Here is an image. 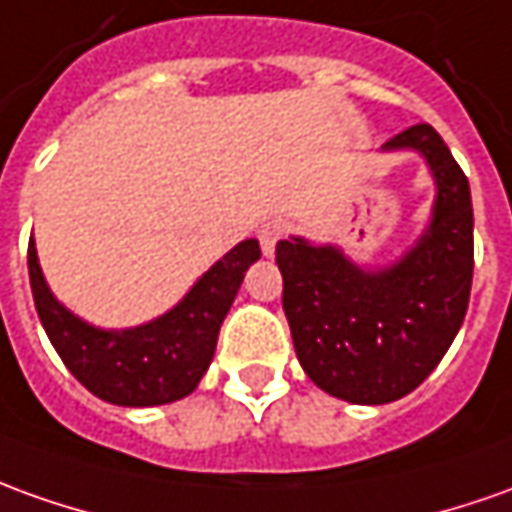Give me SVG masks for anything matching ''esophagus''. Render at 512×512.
<instances>
[{
    "label": "esophagus",
    "mask_w": 512,
    "mask_h": 512,
    "mask_svg": "<svg viewBox=\"0 0 512 512\" xmlns=\"http://www.w3.org/2000/svg\"><path fill=\"white\" fill-rule=\"evenodd\" d=\"M287 234H290V225H287L284 220L264 222L262 228H259V242H262L264 256H273V253H276V245Z\"/></svg>",
    "instance_id": "1"
}]
</instances>
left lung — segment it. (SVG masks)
<instances>
[{
  "label": "left lung",
  "mask_w": 512,
  "mask_h": 512,
  "mask_svg": "<svg viewBox=\"0 0 512 512\" xmlns=\"http://www.w3.org/2000/svg\"><path fill=\"white\" fill-rule=\"evenodd\" d=\"M426 155L438 181L432 225L387 270H359L337 248L281 239L284 315L312 382L351 404H387L412 393L463 326L474 278V209L468 178L426 122L396 133L384 150Z\"/></svg>",
  "instance_id": "8db88e82"
}]
</instances>
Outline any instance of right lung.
Here are the masks:
<instances>
[{
	"mask_svg": "<svg viewBox=\"0 0 512 512\" xmlns=\"http://www.w3.org/2000/svg\"><path fill=\"white\" fill-rule=\"evenodd\" d=\"M259 256L262 250L256 239L239 242L172 312L128 331L94 329L63 309L41 276L33 236L27 245V270L49 343L74 379L102 401L119 407H153L189 396L203 379L222 320L248 267Z\"/></svg>",
	"mask_w": 512,
	"mask_h": 512,
	"instance_id": "add662e5",
	"label": "right lung"
}]
</instances>
